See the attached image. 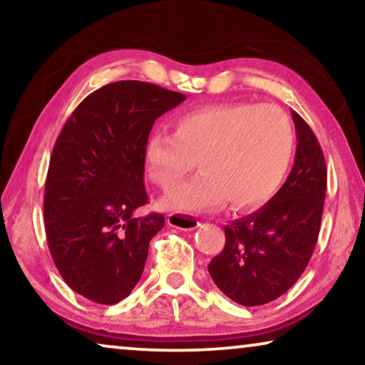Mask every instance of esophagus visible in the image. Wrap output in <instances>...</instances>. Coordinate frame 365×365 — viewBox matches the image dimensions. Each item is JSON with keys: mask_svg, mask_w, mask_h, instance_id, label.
<instances>
[{"mask_svg": "<svg viewBox=\"0 0 365 365\" xmlns=\"http://www.w3.org/2000/svg\"><path fill=\"white\" fill-rule=\"evenodd\" d=\"M166 221H168L169 226L181 229V231H192V229H196L199 226L197 219L192 217V216H187V214L173 212V214H169Z\"/></svg>", "mask_w": 365, "mask_h": 365, "instance_id": "obj_1", "label": "esophagus"}]
</instances>
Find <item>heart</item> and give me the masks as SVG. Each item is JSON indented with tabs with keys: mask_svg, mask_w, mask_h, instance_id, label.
<instances>
[{
	"mask_svg": "<svg viewBox=\"0 0 365 365\" xmlns=\"http://www.w3.org/2000/svg\"><path fill=\"white\" fill-rule=\"evenodd\" d=\"M296 151L291 119L272 104L224 103L187 111L174 133L158 131L143 149L149 179L172 191L198 159L191 182L163 204L184 212L212 211L229 201L234 209L257 207L282 186Z\"/></svg>",
	"mask_w": 365,
	"mask_h": 365,
	"instance_id": "heart-1",
	"label": "heart"
}]
</instances>
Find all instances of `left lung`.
Wrapping results in <instances>:
<instances>
[{
  "mask_svg": "<svg viewBox=\"0 0 365 365\" xmlns=\"http://www.w3.org/2000/svg\"><path fill=\"white\" fill-rule=\"evenodd\" d=\"M292 119L297 148L291 174L261 209L224 226L226 244L207 266L214 284L246 307L271 302L297 282L321 229L326 161L309 124L296 111Z\"/></svg>",
  "mask_w": 365,
  "mask_h": 365,
  "instance_id": "left-lung-1",
  "label": "left lung"
}]
</instances>
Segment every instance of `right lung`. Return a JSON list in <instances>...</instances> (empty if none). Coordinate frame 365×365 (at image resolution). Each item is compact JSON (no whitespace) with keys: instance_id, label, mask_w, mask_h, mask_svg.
<instances>
[{"instance_id":"1","label":"right lung","mask_w":365,"mask_h":365,"mask_svg":"<svg viewBox=\"0 0 365 365\" xmlns=\"http://www.w3.org/2000/svg\"><path fill=\"white\" fill-rule=\"evenodd\" d=\"M186 96L143 81H118L83 99L54 144L44 187V229L59 274L74 292L113 306L143 276L163 214L148 202L144 143L153 124Z\"/></svg>"}]
</instances>
